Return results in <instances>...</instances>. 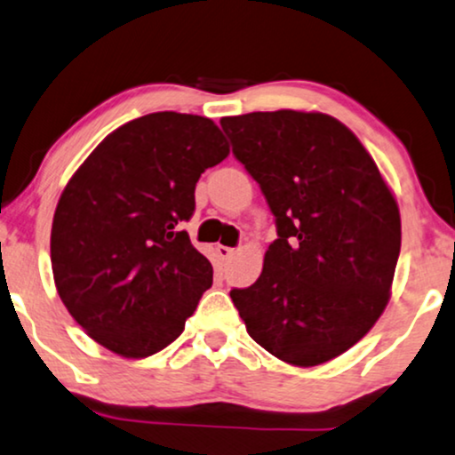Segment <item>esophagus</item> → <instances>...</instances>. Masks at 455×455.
Wrapping results in <instances>:
<instances>
[{"instance_id": "1", "label": "esophagus", "mask_w": 455, "mask_h": 455, "mask_svg": "<svg viewBox=\"0 0 455 455\" xmlns=\"http://www.w3.org/2000/svg\"><path fill=\"white\" fill-rule=\"evenodd\" d=\"M235 251H237V250H233V247L218 245V256H220L222 259H231L235 256Z\"/></svg>"}]
</instances>
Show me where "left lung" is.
Returning <instances> with one entry per match:
<instances>
[{
	"label": "left lung",
	"instance_id": "left-lung-1",
	"mask_svg": "<svg viewBox=\"0 0 455 455\" xmlns=\"http://www.w3.org/2000/svg\"><path fill=\"white\" fill-rule=\"evenodd\" d=\"M258 180L278 239L262 275L231 298L258 345L291 366L324 364L385 312L402 247L395 196L360 139L323 112L220 120Z\"/></svg>",
	"mask_w": 455,
	"mask_h": 455
}]
</instances>
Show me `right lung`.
Masks as SVG:
<instances>
[{
  "instance_id": "1",
  "label": "right lung",
  "mask_w": 455,
  "mask_h": 455,
  "mask_svg": "<svg viewBox=\"0 0 455 455\" xmlns=\"http://www.w3.org/2000/svg\"><path fill=\"white\" fill-rule=\"evenodd\" d=\"M227 156L210 118L154 112L112 131L72 174L52 222V270L93 341L139 360L183 332L212 264L180 224L202 172Z\"/></svg>"
}]
</instances>
